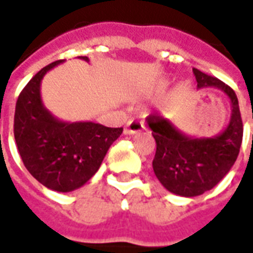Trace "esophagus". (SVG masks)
I'll return each mask as SVG.
<instances>
[{
  "label": "esophagus",
  "mask_w": 253,
  "mask_h": 253,
  "mask_svg": "<svg viewBox=\"0 0 253 253\" xmlns=\"http://www.w3.org/2000/svg\"><path fill=\"white\" fill-rule=\"evenodd\" d=\"M142 130H145L143 122L131 119V121L127 122L126 127H125V134H137V132H141Z\"/></svg>",
  "instance_id": "34e87169"
}]
</instances>
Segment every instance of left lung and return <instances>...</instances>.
<instances>
[{"label":"left lung","mask_w":253,"mask_h":253,"mask_svg":"<svg viewBox=\"0 0 253 253\" xmlns=\"http://www.w3.org/2000/svg\"><path fill=\"white\" fill-rule=\"evenodd\" d=\"M198 88L214 86L232 103L228 127L211 138H192L157 114L146 118L156 139L153 170L167 190L180 196H198L211 190L233 167L243 142V121L234 90L221 80L192 69Z\"/></svg>","instance_id":"obj_1"}]
</instances>
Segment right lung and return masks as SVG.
Returning a JSON list of instances; mask_svg holds the SVG:
<instances>
[{
  "label": "right lung",
  "instance_id": "right-lung-1",
  "mask_svg": "<svg viewBox=\"0 0 253 253\" xmlns=\"http://www.w3.org/2000/svg\"><path fill=\"white\" fill-rule=\"evenodd\" d=\"M89 61L88 57H80ZM63 61L43 67L21 90L14 111V139L25 168L50 190L70 192L97 172L123 128L93 122L58 121L42 103L44 74Z\"/></svg>",
  "mask_w": 253,
  "mask_h": 253
}]
</instances>
